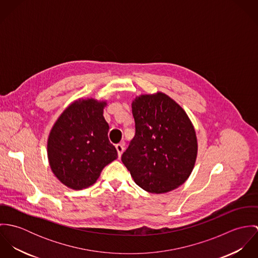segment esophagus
Here are the masks:
<instances>
[{
	"label": "esophagus",
	"mask_w": 258,
	"mask_h": 258,
	"mask_svg": "<svg viewBox=\"0 0 258 258\" xmlns=\"http://www.w3.org/2000/svg\"><path fill=\"white\" fill-rule=\"evenodd\" d=\"M116 150H117V153H118V157L120 158L121 157V155H122V153H123V151H124V144L123 143H119V144H117L116 146Z\"/></svg>",
	"instance_id": "34e87169"
}]
</instances>
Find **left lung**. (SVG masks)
I'll return each instance as SVG.
<instances>
[{"label":"left lung","mask_w":258,"mask_h":258,"mask_svg":"<svg viewBox=\"0 0 258 258\" xmlns=\"http://www.w3.org/2000/svg\"><path fill=\"white\" fill-rule=\"evenodd\" d=\"M135 136L122 155L134 182L152 194L171 191L187 180L198 155L195 127L185 111L163 92L132 101Z\"/></svg>","instance_id":"8db88e82"}]
</instances>
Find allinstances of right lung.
<instances>
[{"instance_id":"1","label":"right lung","mask_w":258,"mask_h":258,"mask_svg":"<svg viewBox=\"0 0 258 258\" xmlns=\"http://www.w3.org/2000/svg\"><path fill=\"white\" fill-rule=\"evenodd\" d=\"M107 101L79 98L54 122L47 138L50 169L60 183L73 189L94 184L106 165L117 159L108 139L103 109Z\"/></svg>"}]
</instances>
